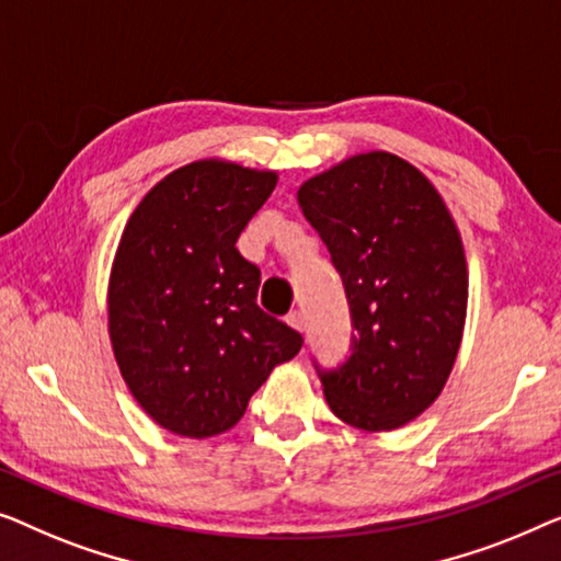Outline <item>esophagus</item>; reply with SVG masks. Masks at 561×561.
I'll return each mask as SVG.
<instances>
[{
    "mask_svg": "<svg viewBox=\"0 0 561 561\" xmlns=\"http://www.w3.org/2000/svg\"><path fill=\"white\" fill-rule=\"evenodd\" d=\"M284 320H287V325L289 328H295V330H299V333H302V330H305V318H302V312H289L287 314V318H284Z\"/></svg>",
    "mask_w": 561,
    "mask_h": 561,
    "instance_id": "34e87169",
    "label": "esophagus"
}]
</instances>
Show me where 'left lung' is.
Returning a JSON list of instances; mask_svg holds the SVG:
<instances>
[{
  "label": "left lung",
  "mask_w": 561,
  "mask_h": 561,
  "mask_svg": "<svg viewBox=\"0 0 561 561\" xmlns=\"http://www.w3.org/2000/svg\"><path fill=\"white\" fill-rule=\"evenodd\" d=\"M351 305V356L322 370L337 420L366 432L404 427L435 404L468 312L462 239L435 185L391 152L356 154L297 191Z\"/></svg>",
  "instance_id": "8db88e82"
}]
</instances>
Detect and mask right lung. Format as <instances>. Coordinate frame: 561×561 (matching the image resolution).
Wrapping results in <instances>:
<instances>
[{
	"instance_id": "add662e5",
	"label": "right lung",
	"mask_w": 561,
	"mask_h": 561,
	"mask_svg": "<svg viewBox=\"0 0 561 561\" xmlns=\"http://www.w3.org/2000/svg\"><path fill=\"white\" fill-rule=\"evenodd\" d=\"M277 172L201 160L170 172L126 220L108 279V335L131 397L180 437H213L247 412L302 335L256 305L236 249Z\"/></svg>"
}]
</instances>
